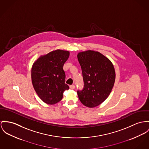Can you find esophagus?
<instances>
[{"label":"esophagus","mask_w":149,"mask_h":149,"mask_svg":"<svg viewBox=\"0 0 149 149\" xmlns=\"http://www.w3.org/2000/svg\"><path fill=\"white\" fill-rule=\"evenodd\" d=\"M70 89H71V90H74V89H75V86L74 85H71V86H70Z\"/></svg>","instance_id":"obj_1"}]
</instances>
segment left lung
I'll return each mask as SVG.
<instances>
[{
    "instance_id": "8db88e82",
    "label": "left lung",
    "mask_w": 149,
    "mask_h": 149,
    "mask_svg": "<svg viewBox=\"0 0 149 149\" xmlns=\"http://www.w3.org/2000/svg\"><path fill=\"white\" fill-rule=\"evenodd\" d=\"M84 88L77 91L80 102L93 108L108 97L114 86L116 74L111 61L98 52L87 50L78 53Z\"/></svg>"
}]
</instances>
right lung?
Here are the masks:
<instances>
[{"instance_id": "obj_1", "label": "right lung", "mask_w": 149, "mask_h": 149, "mask_svg": "<svg viewBox=\"0 0 149 149\" xmlns=\"http://www.w3.org/2000/svg\"><path fill=\"white\" fill-rule=\"evenodd\" d=\"M69 55V51L58 49L38 58L32 66L31 77L34 90L46 104L52 105L60 102L63 92L69 89L65 84L63 69Z\"/></svg>"}]
</instances>
